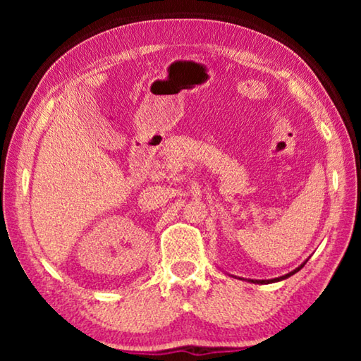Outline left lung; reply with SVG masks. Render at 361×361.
Segmentation results:
<instances>
[{
  "label": "left lung",
  "instance_id": "1",
  "mask_svg": "<svg viewBox=\"0 0 361 361\" xmlns=\"http://www.w3.org/2000/svg\"><path fill=\"white\" fill-rule=\"evenodd\" d=\"M302 266H304V264H301V266H299L298 269H295V271H293V272H290V274H286V276H282V277H279V279H272V280H256V282H255V280H252V282H255V283H272V282H279V280L288 279L290 276H293V274H296L298 271H301V269H302Z\"/></svg>",
  "mask_w": 361,
  "mask_h": 361
}]
</instances>
